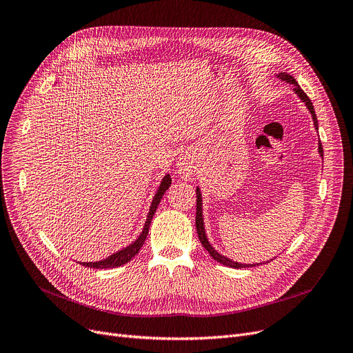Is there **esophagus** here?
Returning a JSON list of instances; mask_svg holds the SVG:
<instances>
[{"label": "esophagus", "instance_id": "obj_1", "mask_svg": "<svg viewBox=\"0 0 353 353\" xmlns=\"http://www.w3.org/2000/svg\"><path fill=\"white\" fill-rule=\"evenodd\" d=\"M196 172V161L190 154H181L177 160V173L181 179L190 180Z\"/></svg>", "mask_w": 353, "mask_h": 353}]
</instances>
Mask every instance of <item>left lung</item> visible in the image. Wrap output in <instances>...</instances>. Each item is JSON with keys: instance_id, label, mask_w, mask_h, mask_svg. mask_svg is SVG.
I'll return each instance as SVG.
<instances>
[{"instance_id": "obj_1", "label": "left lung", "mask_w": 353, "mask_h": 353, "mask_svg": "<svg viewBox=\"0 0 353 353\" xmlns=\"http://www.w3.org/2000/svg\"><path fill=\"white\" fill-rule=\"evenodd\" d=\"M276 77L279 78V80H282V81H285V83L292 84L294 93L299 97V100H301V101L305 104L308 112L311 113L312 122H314V128L319 129V122H317V116H316V112H314V106H312L311 100H310L308 96L304 93L303 88L298 85L295 78H294L292 75H290V74H286V72H279V74H276ZM319 154L323 157V147H321V142H320V141H319ZM196 231H198V236H199V240H201L202 245L205 247V250H206L208 253H210L211 257H212L214 260H216V262L221 263V265L228 266V268H234V269H241V268H253V266H259V265L265 263V262H262V263H239V262H234V260L228 259L227 256L221 254V253H218V252L215 250V247L210 243V240H208L206 231H205L203 208H202V193H201V188H199V186L196 188ZM266 263H268V262H266Z\"/></svg>"}]
</instances>
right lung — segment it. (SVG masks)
Returning <instances> with one entry per match:
<instances>
[{
    "label": "right lung",
    "instance_id": "right-lung-1",
    "mask_svg": "<svg viewBox=\"0 0 353 353\" xmlns=\"http://www.w3.org/2000/svg\"><path fill=\"white\" fill-rule=\"evenodd\" d=\"M170 185H172V177H170V174H165L161 180V183L159 186V189H157L154 198H152V202L150 205V211H148V215H147V221L145 224H143L142 227V231L139 236L130 243L128 244L126 247H123V249L117 250L116 253L110 254L109 257L103 259V260H99V262H80L83 266H87V268H93V269H109V268H117V266H122L128 262H130L132 260L138 252L141 250L142 244L145 243V239L148 236V230H150V225H151V221H152V216L157 211V208H159L160 202H161V198L163 194L165 193V190L170 188Z\"/></svg>",
    "mask_w": 353,
    "mask_h": 353
}]
</instances>
